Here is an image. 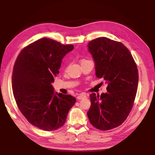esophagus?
<instances>
[{
	"label": "esophagus",
	"instance_id": "1",
	"mask_svg": "<svg viewBox=\"0 0 155 155\" xmlns=\"http://www.w3.org/2000/svg\"><path fill=\"white\" fill-rule=\"evenodd\" d=\"M86 97H87V95L85 94H80L79 95H78V96H77V98H78V99H79V100L83 99V98H86Z\"/></svg>",
	"mask_w": 155,
	"mask_h": 155
}]
</instances>
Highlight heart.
<instances>
[{
    "instance_id": "obj_1",
    "label": "heart",
    "mask_w": 155,
    "mask_h": 155,
    "mask_svg": "<svg viewBox=\"0 0 155 155\" xmlns=\"http://www.w3.org/2000/svg\"><path fill=\"white\" fill-rule=\"evenodd\" d=\"M84 61V59H83V60H82L81 61Z\"/></svg>"
}]
</instances>
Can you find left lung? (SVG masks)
Returning a JSON list of instances; mask_svg holds the SVG:
<instances>
[{
  "mask_svg": "<svg viewBox=\"0 0 155 155\" xmlns=\"http://www.w3.org/2000/svg\"><path fill=\"white\" fill-rule=\"evenodd\" d=\"M88 50L94 61L97 77L108 84V93L90 94L87 116L97 129H113L123 124L133 108L139 82L137 64L123 44L106 37L90 41Z\"/></svg>",
  "mask_w": 155,
  "mask_h": 155,
  "instance_id": "1",
  "label": "left lung"
}]
</instances>
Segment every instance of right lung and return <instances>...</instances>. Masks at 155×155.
<instances>
[{"label": "right lung", "mask_w": 155, "mask_h": 155, "mask_svg": "<svg viewBox=\"0 0 155 155\" xmlns=\"http://www.w3.org/2000/svg\"><path fill=\"white\" fill-rule=\"evenodd\" d=\"M74 49L42 38L20 52L13 68L12 87L16 103L31 124L46 131L63 126L76 98L54 93L51 83L64 56Z\"/></svg>", "instance_id": "right-lung-1"}]
</instances>
